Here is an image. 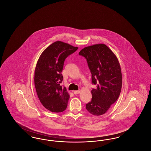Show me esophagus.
<instances>
[{
	"mask_svg": "<svg viewBox=\"0 0 151 151\" xmlns=\"http://www.w3.org/2000/svg\"><path fill=\"white\" fill-rule=\"evenodd\" d=\"M73 92L75 94H78L80 93V91H73Z\"/></svg>",
	"mask_w": 151,
	"mask_h": 151,
	"instance_id": "1",
	"label": "esophagus"
}]
</instances>
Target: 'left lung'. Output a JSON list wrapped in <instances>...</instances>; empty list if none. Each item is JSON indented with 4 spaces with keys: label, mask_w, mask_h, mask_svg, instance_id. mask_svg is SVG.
Here are the masks:
<instances>
[{
    "label": "left lung",
    "mask_w": 151,
    "mask_h": 151,
    "mask_svg": "<svg viewBox=\"0 0 151 151\" xmlns=\"http://www.w3.org/2000/svg\"><path fill=\"white\" fill-rule=\"evenodd\" d=\"M86 58L92 74V83L96 88L91 91L92 99L86 104L91 114H104L118 100L121 91L122 76L118 58L103 43L87 46L79 52Z\"/></svg>",
    "instance_id": "obj_1"
}]
</instances>
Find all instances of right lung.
I'll list each match as a JSON object with an SVG mask.
<instances>
[{"instance_id":"obj_1","label":"right lung","mask_w":151,"mask_h":151,"mask_svg":"<svg viewBox=\"0 0 151 151\" xmlns=\"http://www.w3.org/2000/svg\"><path fill=\"white\" fill-rule=\"evenodd\" d=\"M68 43L56 41L43 51L35 71V85L38 99L51 112H62L67 107L70 95L65 87L60 85L65 58L78 50Z\"/></svg>"}]
</instances>
